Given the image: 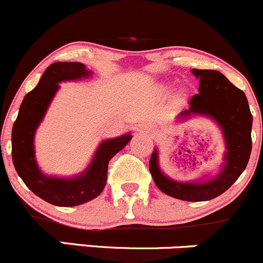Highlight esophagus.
I'll list each match as a JSON object with an SVG mask.
<instances>
[{
    "mask_svg": "<svg viewBox=\"0 0 263 263\" xmlns=\"http://www.w3.org/2000/svg\"><path fill=\"white\" fill-rule=\"evenodd\" d=\"M142 129H143V130L148 132V133H149V132H153V129H152L149 125H143V126H142Z\"/></svg>",
    "mask_w": 263,
    "mask_h": 263,
    "instance_id": "34e87169",
    "label": "esophagus"
}]
</instances>
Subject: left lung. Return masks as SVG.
<instances>
[{
    "mask_svg": "<svg viewBox=\"0 0 263 263\" xmlns=\"http://www.w3.org/2000/svg\"><path fill=\"white\" fill-rule=\"evenodd\" d=\"M200 80L199 93L194 95L190 107L178 115L186 120L192 115L213 119L223 132L226 142L224 163L215 177L201 182H180L167 177L158 164V151H153L149 171L157 187L168 196L185 201H206L226 192L247 167L252 151V114L245 92L218 71L192 69Z\"/></svg>",
    "mask_w": 263,
    "mask_h": 263,
    "instance_id": "left-lung-1",
    "label": "left lung"
}]
</instances>
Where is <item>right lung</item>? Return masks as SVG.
Returning <instances> with one entry per match:
<instances>
[{
  "label": "right lung",
  "mask_w": 263,
  "mask_h": 263,
  "mask_svg": "<svg viewBox=\"0 0 263 263\" xmlns=\"http://www.w3.org/2000/svg\"><path fill=\"white\" fill-rule=\"evenodd\" d=\"M90 74L91 71L78 62L50 64L36 87L24 97L12 126V162L16 172L36 196L55 206H76L99 196L106 185L109 161L132 139L128 133L104 140L97 148L90 166L76 177H51L40 171L35 159V132L58 91L59 83L81 80Z\"/></svg>",
  "instance_id": "1"
}]
</instances>
